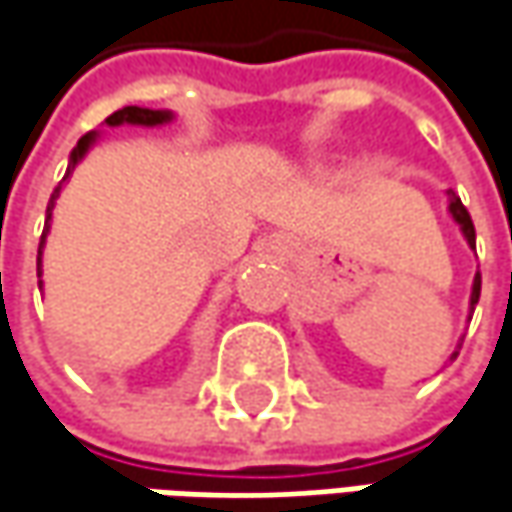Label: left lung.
<instances>
[{
	"label": "left lung",
	"mask_w": 512,
	"mask_h": 512,
	"mask_svg": "<svg viewBox=\"0 0 512 512\" xmlns=\"http://www.w3.org/2000/svg\"><path fill=\"white\" fill-rule=\"evenodd\" d=\"M446 196H449V214H452V220H455V223H458V228H461L466 246H469V249H475V226H472V217H469V211L464 208L461 196L455 194V191H446ZM478 298H481V275H475V281H472V292H469V318H472V313H475V304H478ZM458 350H461V345H458ZM458 350L449 356V362L458 356Z\"/></svg>",
	"instance_id": "obj_1"
}]
</instances>
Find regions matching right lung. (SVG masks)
<instances>
[{"mask_svg": "<svg viewBox=\"0 0 512 512\" xmlns=\"http://www.w3.org/2000/svg\"><path fill=\"white\" fill-rule=\"evenodd\" d=\"M173 121V112L170 109H144V106H124V109H118V112H112L109 118H106V127H121V124H133V127H162V124H170ZM98 141V130H92V133H86V136L77 141V147L72 150V156H69V167H66V176H63V182L72 176V170H75L80 162H83V156L92 150V144ZM60 182V185H63ZM60 185L54 188V194L48 199V208H46V228H43V237H40V249H37V278H43V249H46V237H48V228H51V211H54V205H57V196H60ZM40 289H43V281H40Z\"/></svg>", "mask_w": 512, "mask_h": 512, "instance_id": "obj_1", "label": "right lung"}]
</instances>
